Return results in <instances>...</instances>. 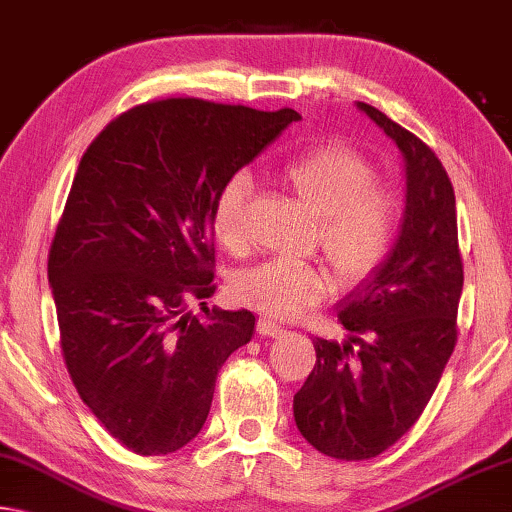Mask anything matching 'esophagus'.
<instances>
[{
    "label": "esophagus",
    "mask_w": 512,
    "mask_h": 512,
    "mask_svg": "<svg viewBox=\"0 0 512 512\" xmlns=\"http://www.w3.org/2000/svg\"><path fill=\"white\" fill-rule=\"evenodd\" d=\"M256 332L261 336H272L274 338V336H279L283 332V327L277 325V322L261 318V320H258V325H256Z\"/></svg>",
    "instance_id": "obj_1"
}]
</instances>
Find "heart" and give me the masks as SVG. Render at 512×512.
<instances>
[{"instance_id": "heart-1", "label": "heart", "mask_w": 512, "mask_h": 512, "mask_svg": "<svg viewBox=\"0 0 512 512\" xmlns=\"http://www.w3.org/2000/svg\"><path fill=\"white\" fill-rule=\"evenodd\" d=\"M279 176L306 210L318 215V242L345 286L366 281L389 261L403 231V199L377 183L373 162L350 146L325 144L293 157ZM254 183L235 174L222 185L210 212L219 245L247 247V206ZM329 290L325 267L313 263L267 261L240 270L231 293L242 306L274 320L300 316Z\"/></svg>"}]
</instances>
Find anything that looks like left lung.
Segmentation results:
<instances>
[{"mask_svg":"<svg viewBox=\"0 0 512 512\" xmlns=\"http://www.w3.org/2000/svg\"><path fill=\"white\" fill-rule=\"evenodd\" d=\"M357 107L403 153L407 206L389 261L338 309L348 341L313 338L316 364L293 400L302 437L336 460L375 458L419 421L458 343L465 279L439 157L380 109Z\"/></svg>","mask_w":512,"mask_h":512,"instance_id":"left-lung-1","label":"left lung"}]
</instances>
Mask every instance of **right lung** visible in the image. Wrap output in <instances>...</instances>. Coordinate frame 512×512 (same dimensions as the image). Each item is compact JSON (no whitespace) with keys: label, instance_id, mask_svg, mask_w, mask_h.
Segmentation results:
<instances>
[{"label":"right lung","instance_id":"add662e5","mask_svg":"<svg viewBox=\"0 0 512 512\" xmlns=\"http://www.w3.org/2000/svg\"><path fill=\"white\" fill-rule=\"evenodd\" d=\"M300 119L164 98L116 116L82 155L47 279L70 380L128 451L192 442L219 368L251 341L254 313L206 306L217 288L210 212L226 180Z\"/></svg>","mask_w":512,"mask_h":512}]
</instances>
